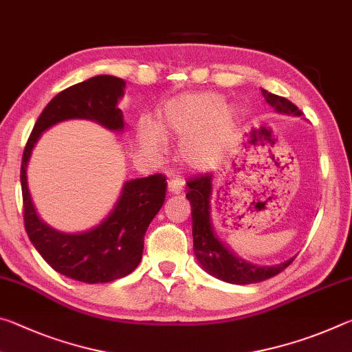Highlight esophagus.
<instances>
[{"mask_svg":"<svg viewBox=\"0 0 352 352\" xmlns=\"http://www.w3.org/2000/svg\"><path fill=\"white\" fill-rule=\"evenodd\" d=\"M168 189L170 194H180L183 190V182L180 178H174V180H170L168 183Z\"/></svg>","mask_w":352,"mask_h":352,"instance_id":"34e87169","label":"esophagus"}]
</instances>
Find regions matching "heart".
<instances>
[{
    "mask_svg": "<svg viewBox=\"0 0 352 352\" xmlns=\"http://www.w3.org/2000/svg\"><path fill=\"white\" fill-rule=\"evenodd\" d=\"M239 127L234 107L222 94L194 93L170 99L160 113L158 126L142 119L138 141L144 151H163L164 138L182 140L180 157L194 169H212L225 158Z\"/></svg>",
    "mask_w": 352,
    "mask_h": 352,
    "instance_id": "1",
    "label": "heart"
}]
</instances>
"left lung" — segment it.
Listing matches in <instances>:
<instances>
[{
  "mask_svg": "<svg viewBox=\"0 0 352 352\" xmlns=\"http://www.w3.org/2000/svg\"><path fill=\"white\" fill-rule=\"evenodd\" d=\"M262 96L275 111L289 116H301L295 104L289 99L262 90ZM186 199L190 204L192 214V239L194 253L201 269L230 284H254L276 276L292 264V258L278 265L261 267L236 256L225 243L219 239L214 230L211 217V195H212V174H205L192 178L188 183Z\"/></svg>",
  "mask_w": 352,
  "mask_h": 352,
  "instance_id": "1",
  "label": "left lung"
}]
</instances>
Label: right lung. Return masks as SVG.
Here are the masks:
<instances>
[{"label": "right lung", "instance_id": "obj_1", "mask_svg": "<svg viewBox=\"0 0 352 352\" xmlns=\"http://www.w3.org/2000/svg\"><path fill=\"white\" fill-rule=\"evenodd\" d=\"M126 82L100 74L67 88L41 111L29 136L21 162V192L25 228L32 245L56 272L80 283H110L132 273L142 258L144 234L166 199L162 174L124 183L109 216L83 233H62L45 223L35 210L28 186V163L41 133L68 119H88L111 132L126 127L119 99Z\"/></svg>", "mask_w": 352, "mask_h": 352}]
</instances>
